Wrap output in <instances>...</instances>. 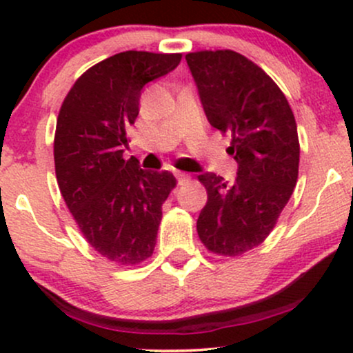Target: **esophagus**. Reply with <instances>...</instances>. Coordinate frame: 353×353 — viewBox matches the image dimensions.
I'll return each instance as SVG.
<instances>
[{
	"label": "esophagus",
	"mask_w": 353,
	"mask_h": 353,
	"mask_svg": "<svg viewBox=\"0 0 353 353\" xmlns=\"http://www.w3.org/2000/svg\"><path fill=\"white\" fill-rule=\"evenodd\" d=\"M176 179H177V182H179V185H182V184H185V182L190 181V176L185 172H176Z\"/></svg>",
	"instance_id": "obj_1"
}]
</instances>
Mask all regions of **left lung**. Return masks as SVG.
<instances>
[{
	"mask_svg": "<svg viewBox=\"0 0 353 353\" xmlns=\"http://www.w3.org/2000/svg\"><path fill=\"white\" fill-rule=\"evenodd\" d=\"M201 103L212 128L230 136L237 161L232 184L214 172L197 176L208 204L197 219L205 249L237 257L272 232L299 177L297 124L281 88L257 64L232 50L188 52Z\"/></svg>",
	"mask_w": 353,
	"mask_h": 353,
	"instance_id": "obj_1",
	"label": "left lung"
}]
</instances>
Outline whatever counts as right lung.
<instances>
[{
    "label": "right lung",
    "mask_w": 353,
    "mask_h": 353,
    "mask_svg": "<svg viewBox=\"0 0 353 353\" xmlns=\"http://www.w3.org/2000/svg\"><path fill=\"white\" fill-rule=\"evenodd\" d=\"M182 54L124 51L79 76L61 104L54 134L56 179L89 245L108 261L136 265L151 257L171 172L123 159L139 114L141 91L168 74Z\"/></svg>",
    "instance_id": "add662e5"
}]
</instances>
